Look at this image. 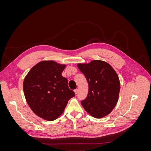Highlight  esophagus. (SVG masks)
Listing matches in <instances>:
<instances>
[{"mask_svg": "<svg viewBox=\"0 0 151 151\" xmlns=\"http://www.w3.org/2000/svg\"><path fill=\"white\" fill-rule=\"evenodd\" d=\"M74 91L75 94H77V93H78V91H78V89H74Z\"/></svg>", "mask_w": 151, "mask_h": 151, "instance_id": "obj_1", "label": "esophagus"}]
</instances>
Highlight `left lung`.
<instances>
[{
    "mask_svg": "<svg viewBox=\"0 0 151 151\" xmlns=\"http://www.w3.org/2000/svg\"><path fill=\"white\" fill-rule=\"evenodd\" d=\"M77 67L88 83L87 98L81 101L85 110L96 118L108 115L115 107L120 90L118 76L106 62L94 60Z\"/></svg>",
    "mask_w": 151,
    "mask_h": 151,
    "instance_id": "obj_1",
    "label": "left lung"
}]
</instances>
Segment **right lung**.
Returning a JSON list of instances; mask_svg holds the SVG:
<instances>
[{"mask_svg":"<svg viewBox=\"0 0 151 151\" xmlns=\"http://www.w3.org/2000/svg\"><path fill=\"white\" fill-rule=\"evenodd\" d=\"M65 65L53 60L42 61L28 73L23 82L27 103L35 114L47 121L61 115L68 101L75 96L62 76Z\"/></svg>","mask_w":151,"mask_h":151,"instance_id":"1","label":"right lung"}]
</instances>
